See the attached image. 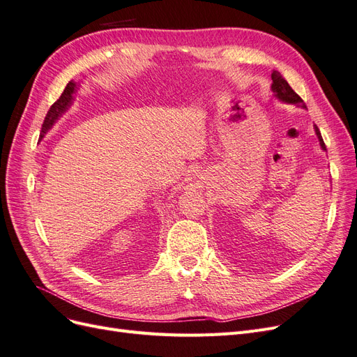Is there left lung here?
Masks as SVG:
<instances>
[{
  "instance_id": "1",
  "label": "left lung",
  "mask_w": 357,
  "mask_h": 357,
  "mask_svg": "<svg viewBox=\"0 0 357 357\" xmlns=\"http://www.w3.org/2000/svg\"><path fill=\"white\" fill-rule=\"evenodd\" d=\"M271 79H273V84H271V91L274 93V96L277 100H280L282 102H286V104H294V105H298V107H302V109H307L304 101L301 100V96L290 88L289 83L283 79V75L280 74L278 71H273L271 74ZM314 131H316V135L319 138V143H320V147L321 150H326V146L325 143H323V138H321V134L319 131V128L314 125Z\"/></svg>"
}]
</instances>
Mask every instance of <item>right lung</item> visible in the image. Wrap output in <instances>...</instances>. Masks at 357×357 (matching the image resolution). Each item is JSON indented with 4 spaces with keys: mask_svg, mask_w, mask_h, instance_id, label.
<instances>
[{
    "mask_svg": "<svg viewBox=\"0 0 357 357\" xmlns=\"http://www.w3.org/2000/svg\"><path fill=\"white\" fill-rule=\"evenodd\" d=\"M74 91H75V82H68L67 88L63 89L62 95L59 96V100L53 104L50 107V110L47 112L46 117H45V122H43V126H41V132H40V139H43V137H45L52 126L55 125V122L58 121V119L62 116V113H66L68 110V107L73 101V95H74Z\"/></svg>",
    "mask_w": 357,
    "mask_h": 357,
    "instance_id": "right-lung-1",
    "label": "right lung"
}]
</instances>
